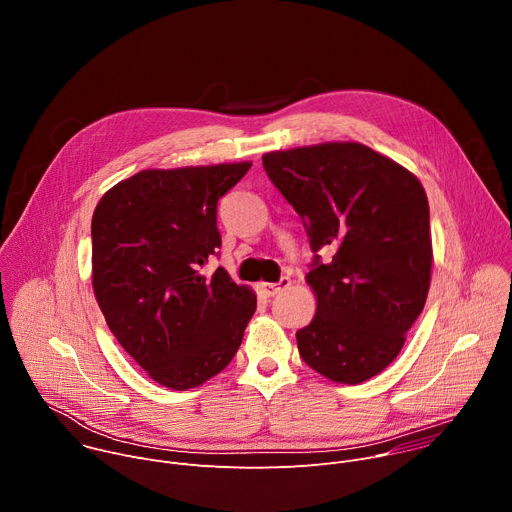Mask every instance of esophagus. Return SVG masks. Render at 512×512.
Wrapping results in <instances>:
<instances>
[{
	"label": "esophagus",
	"instance_id": "1",
	"mask_svg": "<svg viewBox=\"0 0 512 512\" xmlns=\"http://www.w3.org/2000/svg\"><path fill=\"white\" fill-rule=\"evenodd\" d=\"M289 285H291V279H289V277H281L277 283H261L259 289L263 291V294H265L267 298H273V296L279 294V291L287 289Z\"/></svg>",
	"mask_w": 512,
	"mask_h": 512
}]
</instances>
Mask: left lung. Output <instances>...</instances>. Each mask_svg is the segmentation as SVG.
<instances>
[{"label":"left lung","mask_w":512,"mask_h":512,"mask_svg":"<svg viewBox=\"0 0 512 512\" xmlns=\"http://www.w3.org/2000/svg\"><path fill=\"white\" fill-rule=\"evenodd\" d=\"M263 168L300 214L314 253L306 281L318 310L296 332L300 356L344 385L379 375L401 352L429 291L421 182L354 141L271 152Z\"/></svg>","instance_id":"left-lung-1"}]
</instances>
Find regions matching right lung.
Masks as SVG:
<instances>
[{"label":"right lung","instance_id":"obj_1","mask_svg":"<svg viewBox=\"0 0 512 512\" xmlns=\"http://www.w3.org/2000/svg\"><path fill=\"white\" fill-rule=\"evenodd\" d=\"M251 164L143 170L97 204L93 289L109 330L156 383L186 391L237 354L257 298L218 267L216 204Z\"/></svg>","mask_w":512,"mask_h":512}]
</instances>
